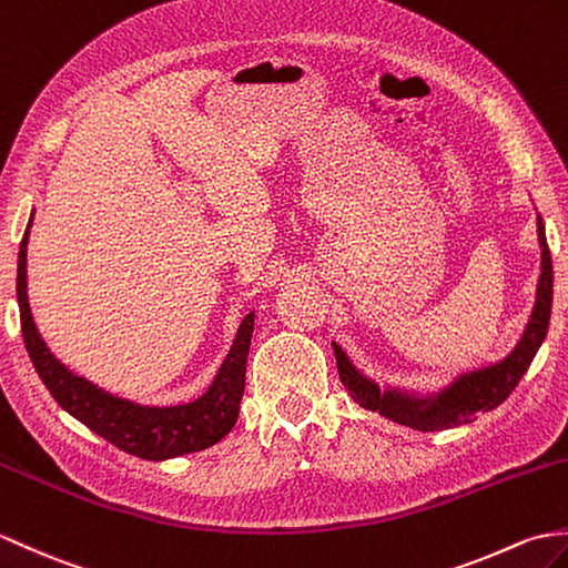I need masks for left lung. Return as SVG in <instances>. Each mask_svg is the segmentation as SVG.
I'll return each instance as SVG.
<instances>
[{
  "instance_id": "1",
  "label": "left lung",
  "mask_w": 568,
  "mask_h": 568,
  "mask_svg": "<svg viewBox=\"0 0 568 568\" xmlns=\"http://www.w3.org/2000/svg\"><path fill=\"white\" fill-rule=\"evenodd\" d=\"M537 236L539 246H542V273H539L537 302L525 334L518 341V346L510 351V355H506L500 363L459 375L453 385H447L440 392L418 397V394H408L402 389H379L373 379L355 371L348 355L334 344L338 377L351 392V397L363 408L379 412L385 418L394 420V424L416 430H440L469 424V420L477 418L479 412H491L498 404H504L510 397V392L518 387L520 377L527 373L549 328L554 271L542 217H537Z\"/></svg>"
}]
</instances>
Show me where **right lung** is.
<instances>
[{
	"label": "right lung",
	"mask_w": 568,
	"mask_h": 568,
	"mask_svg": "<svg viewBox=\"0 0 568 568\" xmlns=\"http://www.w3.org/2000/svg\"><path fill=\"white\" fill-rule=\"evenodd\" d=\"M31 224L33 217L29 220L19 246L17 297L26 351H29L36 373L43 379L52 399L77 420H82L89 430L115 445L118 450L142 459H154V463L205 450V447L222 440L240 416L246 355L254 334V312L244 316L227 361L222 363L213 387L201 399L181 406H140L135 402L113 397V394L91 385L89 379L74 375L68 365H62L38 334L29 305V290H26L29 287L26 285V252H29Z\"/></svg>",
	"instance_id": "right-lung-1"
}]
</instances>
